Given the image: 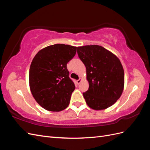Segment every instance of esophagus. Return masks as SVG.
<instances>
[{"label":"esophagus","mask_w":150,"mask_h":150,"mask_svg":"<svg viewBox=\"0 0 150 150\" xmlns=\"http://www.w3.org/2000/svg\"><path fill=\"white\" fill-rule=\"evenodd\" d=\"M81 81H82V79H81V78H79L78 80H77V81H76V82H77V83H78V84H80V83H81Z\"/></svg>","instance_id":"1"}]
</instances>
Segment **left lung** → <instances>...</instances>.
I'll return each mask as SVG.
<instances>
[{
    "label": "left lung",
    "instance_id": "8db88e82",
    "mask_svg": "<svg viewBox=\"0 0 150 150\" xmlns=\"http://www.w3.org/2000/svg\"><path fill=\"white\" fill-rule=\"evenodd\" d=\"M78 54L89 83L88 90L83 93L86 104L97 111L111 106L124 89V69L119 58L99 45L78 47Z\"/></svg>",
    "mask_w": 150,
    "mask_h": 150
}]
</instances>
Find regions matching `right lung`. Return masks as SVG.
Instances as JSON below:
<instances>
[{
    "label": "right lung",
    "mask_w": 150,
    "mask_h": 150,
    "mask_svg": "<svg viewBox=\"0 0 150 150\" xmlns=\"http://www.w3.org/2000/svg\"><path fill=\"white\" fill-rule=\"evenodd\" d=\"M77 47L56 44L35 54L29 69V87L35 100L45 110L58 112L69 104L74 83L69 78L67 64Z\"/></svg>",
    "instance_id": "obj_1"
}]
</instances>
